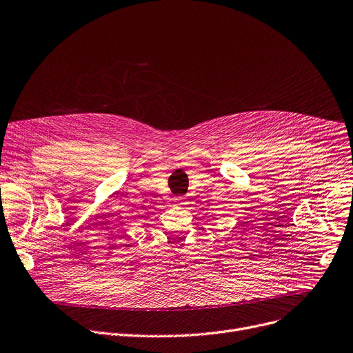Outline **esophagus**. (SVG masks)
<instances>
[{
  "label": "esophagus",
  "instance_id": "obj_1",
  "mask_svg": "<svg viewBox=\"0 0 353 353\" xmlns=\"http://www.w3.org/2000/svg\"><path fill=\"white\" fill-rule=\"evenodd\" d=\"M174 200H176V203H177V204H180V205L185 204V197H184V196H179V197H176Z\"/></svg>",
  "mask_w": 353,
  "mask_h": 353
}]
</instances>
